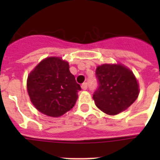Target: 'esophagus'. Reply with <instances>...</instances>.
Returning a JSON list of instances; mask_svg holds the SVG:
<instances>
[{
  "mask_svg": "<svg viewBox=\"0 0 160 160\" xmlns=\"http://www.w3.org/2000/svg\"><path fill=\"white\" fill-rule=\"evenodd\" d=\"M81 88H82V90H87L88 88V84L87 83H83L82 85H81Z\"/></svg>",
  "mask_w": 160,
  "mask_h": 160,
  "instance_id": "obj_1",
  "label": "esophagus"
}]
</instances>
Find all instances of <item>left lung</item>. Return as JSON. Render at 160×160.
Here are the masks:
<instances>
[{
  "label": "left lung",
  "instance_id": "1",
  "mask_svg": "<svg viewBox=\"0 0 160 160\" xmlns=\"http://www.w3.org/2000/svg\"><path fill=\"white\" fill-rule=\"evenodd\" d=\"M98 87L93 95L95 105L108 114H117L129 107L139 95V85L132 71L120 65L98 66Z\"/></svg>",
  "mask_w": 160,
  "mask_h": 160
}]
</instances>
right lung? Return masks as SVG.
<instances>
[{
    "label": "right lung",
    "instance_id": "obj_1",
    "mask_svg": "<svg viewBox=\"0 0 160 160\" xmlns=\"http://www.w3.org/2000/svg\"><path fill=\"white\" fill-rule=\"evenodd\" d=\"M68 62L58 57L43 60L28 76L27 90L39 111L59 117L71 109L81 90Z\"/></svg>",
    "mask_w": 160,
    "mask_h": 160
}]
</instances>
